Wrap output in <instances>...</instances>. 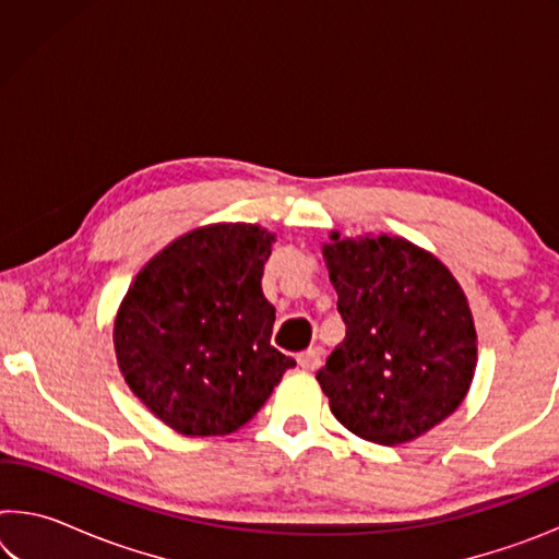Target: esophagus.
<instances>
[{
	"label": "esophagus",
	"instance_id": "esophagus-1",
	"mask_svg": "<svg viewBox=\"0 0 559 559\" xmlns=\"http://www.w3.org/2000/svg\"><path fill=\"white\" fill-rule=\"evenodd\" d=\"M298 365L302 367L306 372H313L320 367V349L318 347H310L306 353L298 355Z\"/></svg>",
	"mask_w": 559,
	"mask_h": 559
}]
</instances>
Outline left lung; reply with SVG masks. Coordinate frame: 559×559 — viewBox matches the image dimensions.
<instances>
[{"instance_id": "8db88e82", "label": "left lung", "mask_w": 559, "mask_h": 559, "mask_svg": "<svg viewBox=\"0 0 559 559\" xmlns=\"http://www.w3.org/2000/svg\"><path fill=\"white\" fill-rule=\"evenodd\" d=\"M345 337L316 380L355 437L400 447L459 409L478 335L459 281L402 236L330 231L323 243Z\"/></svg>"}]
</instances>
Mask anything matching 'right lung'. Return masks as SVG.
<instances>
[{
	"instance_id": "right-lung-1",
	"label": "right lung",
	"mask_w": 559,
	"mask_h": 559,
	"mask_svg": "<svg viewBox=\"0 0 559 559\" xmlns=\"http://www.w3.org/2000/svg\"><path fill=\"white\" fill-rule=\"evenodd\" d=\"M276 234L261 224L197 226L157 251L112 320L130 392L182 437H224L253 419L296 359L271 345L261 290Z\"/></svg>"
}]
</instances>
